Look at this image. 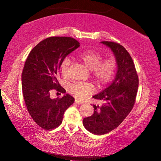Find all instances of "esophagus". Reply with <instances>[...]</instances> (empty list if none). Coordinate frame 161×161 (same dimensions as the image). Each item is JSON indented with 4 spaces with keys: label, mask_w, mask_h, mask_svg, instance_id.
I'll return each instance as SVG.
<instances>
[{
    "label": "esophagus",
    "mask_w": 161,
    "mask_h": 161,
    "mask_svg": "<svg viewBox=\"0 0 161 161\" xmlns=\"http://www.w3.org/2000/svg\"><path fill=\"white\" fill-rule=\"evenodd\" d=\"M75 103H77V104H78V105L83 104V101H81V100H75Z\"/></svg>",
    "instance_id": "34e87169"
}]
</instances>
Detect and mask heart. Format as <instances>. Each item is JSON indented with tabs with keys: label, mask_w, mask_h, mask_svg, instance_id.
Wrapping results in <instances>:
<instances>
[{
	"label": "heart",
	"mask_w": 161,
	"mask_h": 161,
	"mask_svg": "<svg viewBox=\"0 0 161 161\" xmlns=\"http://www.w3.org/2000/svg\"><path fill=\"white\" fill-rule=\"evenodd\" d=\"M79 60L91 71V76L97 83L100 85L108 83L113 78L116 69V60L114 57H109L103 60L102 55L93 50L81 52L77 56ZM70 58L66 57L61 61L60 68L63 76H67L70 65ZM93 88L86 83H76L71 86L69 92L76 98L84 99L92 93Z\"/></svg>",
	"instance_id": "b5f03b06"
}]
</instances>
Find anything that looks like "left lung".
<instances>
[{
    "label": "left lung",
    "mask_w": 161,
    "mask_h": 161,
    "mask_svg": "<svg viewBox=\"0 0 161 161\" xmlns=\"http://www.w3.org/2000/svg\"><path fill=\"white\" fill-rule=\"evenodd\" d=\"M101 43L112 50L117 63V70L111 84L92 97L102 101V105H93L94 114L83 119L85 128L96 135L109 133L123 122L133 109L138 88L135 65L126 49L114 42Z\"/></svg>",
    "instance_id": "8db88e82"
}]
</instances>
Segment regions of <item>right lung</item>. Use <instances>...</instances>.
I'll list each match as a JSON object with an SVG mask.
<instances>
[{
	"mask_svg": "<svg viewBox=\"0 0 161 161\" xmlns=\"http://www.w3.org/2000/svg\"><path fill=\"white\" fill-rule=\"evenodd\" d=\"M80 47L71 37L53 36L40 42L26 59L22 73V89L26 107L33 119L45 130H52L62 122L64 114L75 99L65 94L58 78L61 61ZM64 93L62 98L52 99V89Z\"/></svg>",
	"mask_w": 161,
	"mask_h": 161,
	"instance_id": "add662e5",
	"label": "right lung"
}]
</instances>
